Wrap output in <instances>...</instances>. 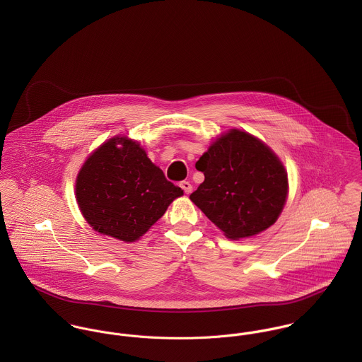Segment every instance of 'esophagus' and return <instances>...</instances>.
I'll return each mask as SVG.
<instances>
[{"label": "esophagus", "instance_id": "esophagus-1", "mask_svg": "<svg viewBox=\"0 0 362 362\" xmlns=\"http://www.w3.org/2000/svg\"><path fill=\"white\" fill-rule=\"evenodd\" d=\"M180 187L184 189V192H185L187 195H189V194L192 192V185H191L189 181H182V182L180 184Z\"/></svg>", "mask_w": 362, "mask_h": 362}]
</instances>
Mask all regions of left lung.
I'll list each match as a JSON object with an SVG mask.
<instances>
[{"mask_svg":"<svg viewBox=\"0 0 362 362\" xmlns=\"http://www.w3.org/2000/svg\"><path fill=\"white\" fill-rule=\"evenodd\" d=\"M205 181L189 199L227 238L240 240L269 228L288 194L287 171L254 135L230 129L195 164Z\"/></svg>","mask_w":362,"mask_h":362,"instance_id":"left-lung-1","label":"left lung"}]
</instances>
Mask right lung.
<instances>
[{
  "label": "right lung",
  "mask_w": 362,
  "mask_h": 362,
  "mask_svg": "<svg viewBox=\"0 0 362 362\" xmlns=\"http://www.w3.org/2000/svg\"><path fill=\"white\" fill-rule=\"evenodd\" d=\"M75 194L93 230L134 243L184 191L167 181L136 141L115 136L83 163Z\"/></svg>",
  "instance_id": "obj_1"
}]
</instances>
